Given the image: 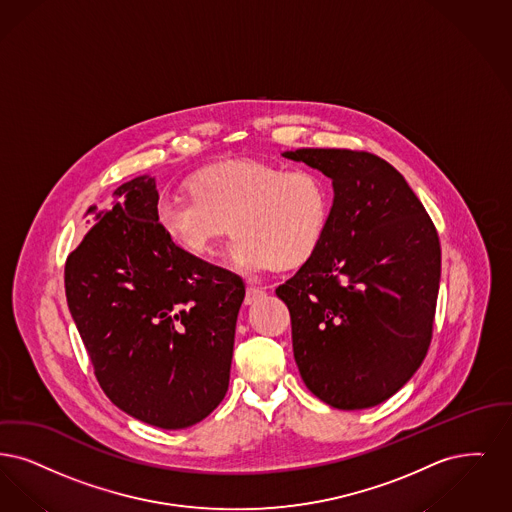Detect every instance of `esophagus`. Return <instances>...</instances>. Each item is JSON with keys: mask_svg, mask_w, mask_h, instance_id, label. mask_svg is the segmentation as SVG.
<instances>
[{"mask_svg": "<svg viewBox=\"0 0 512 512\" xmlns=\"http://www.w3.org/2000/svg\"><path fill=\"white\" fill-rule=\"evenodd\" d=\"M264 296V290L254 287V285H246L245 304H254L258 298Z\"/></svg>", "mask_w": 512, "mask_h": 512, "instance_id": "34e87169", "label": "esophagus"}]
</instances>
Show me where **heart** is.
I'll list each match as a JSON object with an SVG mask.
<instances>
[{"label":"heart","instance_id":"heart-1","mask_svg":"<svg viewBox=\"0 0 512 512\" xmlns=\"http://www.w3.org/2000/svg\"><path fill=\"white\" fill-rule=\"evenodd\" d=\"M187 191L158 200L162 231L193 254H210L231 229L229 260L241 269L306 262L325 237L333 204L319 172L266 160L210 166L189 179Z\"/></svg>","mask_w":512,"mask_h":512}]
</instances>
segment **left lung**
I'll return each instance as SVG.
<instances>
[{"label": "left lung", "mask_w": 512, "mask_h": 512, "mask_svg": "<svg viewBox=\"0 0 512 512\" xmlns=\"http://www.w3.org/2000/svg\"><path fill=\"white\" fill-rule=\"evenodd\" d=\"M333 179L319 248L275 292L292 321V350L313 396L367 409L421 367L434 329L442 250L434 223L400 172L367 151L285 153Z\"/></svg>", "instance_id": "8db88e82"}]
</instances>
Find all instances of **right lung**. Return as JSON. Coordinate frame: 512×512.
<instances>
[{"label": "right lung", "mask_w": 512, "mask_h": 512, "mask_svg": "<svg viewBox=\"0 0 512 512\" xmlns=\"http://www.w3.org/2000/svg\"><path fill=\"white\" fill-rule=\"evenodd\" d=\"M155 178L112 193L65 264L68 310L107 398L137 421L178 430L229 386L245 285L176 245L156 222Z\"/></svg>", "instance_id": "obj_1"}]
</instances>
